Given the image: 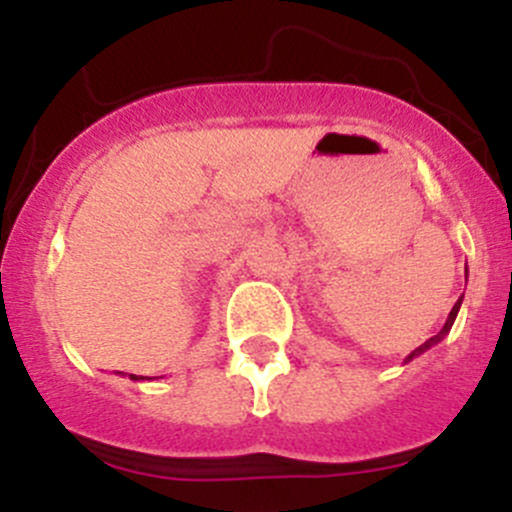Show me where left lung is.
Masks as SVG:
<instances>
[{
  "label": "left lung",
  "instance_id": "left-lung-1",
  "mask_svg": "<svg viewBox=\"0 0 512 512\" xmlns=\"http://www.w3.org/2000/svg\"><path fill=\"white\" fill-rule=\"evenodd\" d=\"M466 275H468V267H466ZM461 302H463V299H458V302H456V304H453L451 314H448V319H446V324H443V329H441V332H438V334H436V337L426 339V342H423V344H421V347H416V349H414V352H411L409 356H406V359H404V364H409V361H411V359H416V356H421L423 352H428V349H431V347H436V344H438V342H441V339H443V337H446V334H448V332H451L453 322H456V317H458V309H461Z\"/></svg>",
  "mask_w": 512,
  "mask_h": 512
}]
</instances>
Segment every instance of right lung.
<instances>
[{"instance_id":"1","label":"right lung","mask_w":512,"mask_h":512,"mask_svg":"<svg viewBox=\"0 0 512 512\" xmlns=\"http://www.w3.org/2000/svg\"><path fill=\"white\" fill-rule=\"evenodd\" d=\"M128 376H131L133 381H143V379H148V376H136V374H128Z\"/></svg>"}]
</instances>
